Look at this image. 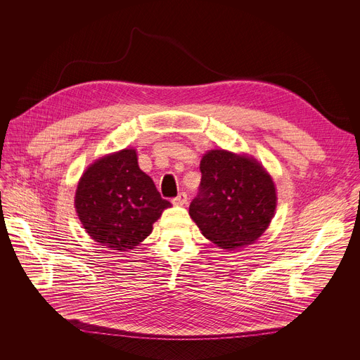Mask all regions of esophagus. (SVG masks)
Returning a JSON list of instances; mask_svg holds the SVG:
<instances>
[{
    "label": "esophagus",
    "mask_w": 360,
    "mask_h": 360,
    "mask_svg": "<svg viewBox=\"0 0 360 360\" xmlns=\"http://www.w3.org/2000/svg\"><path fill=\"white\" fill-rule=\"evenodd\" d=\"M186 200H188L186 193H185V192H181L176 198H174V199H172V203H174V205H176V207H182V205H185V203H186Z\"/></svg>",
    "instance_id": "34e87169"
}]
</instances>
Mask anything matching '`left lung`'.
I'll return each mask as SVG.
<instances>
[{"instance_id": "8db88e82", "label": "left lung", "mask_w": 360, "mask_h": 360, "mask_svg": "<svg viewBox=\"0 0 360 360\" xmlns=\"http://www.w3.org/2000/svg\"><path fill=\"white\" fill-rule=\"evenodd\" d=\"M200 185L189 215L202 235L222 249L252 245L276 210L271 175L252 157L212 149L200 160Z\"/></svg>"}]
</instances>
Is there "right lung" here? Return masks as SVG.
Masks as SVG:
<instances>
[{"label": "right lung", "mask_w": 360, "mask_h": 360, "mask_svg": "<svg viewBox=\"0 0 360 360\" xmlns=\"http://www.w3.org/2000/svg\"><path fill=\"white\" fill-rule=\"evenodd\" d=\"M153 181L139 169L135 149L96 160L82 174L75 210L86 233L104 248L134 249L169 208Z\"/></svg>", "instance_id": "1"}]
</instances>
